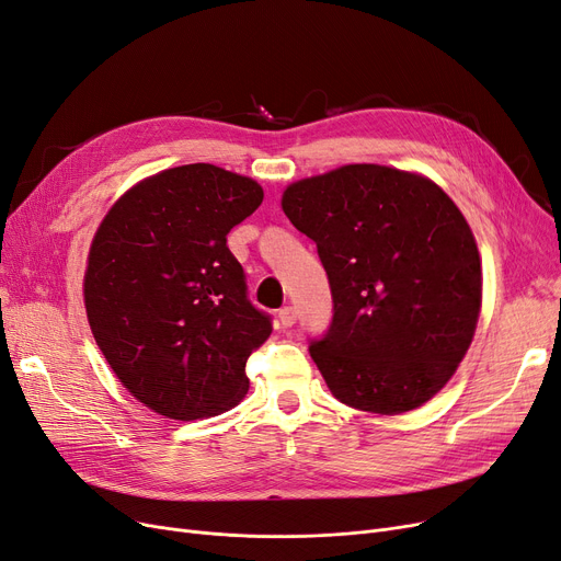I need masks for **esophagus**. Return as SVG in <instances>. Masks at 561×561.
<instances>
[{
    "label": "esophagus",
    "instance_id": "esophagus-1",
    "mask_svg": "<svg viewBox=\"0 0 561 561\" xmlns=\"http://www.w3.org/2000/svg\"><path fill=\"white\" fill-rule=\"evenodd\" d=\"M277 319H279L282 328H291V325L296 323L298 314H296V309H294V307H284V309H279V314H277Z\"/></svg>",
    "mask_w": 561,
    "mask_h": 561
}]
</instances>
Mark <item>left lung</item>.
I'll return each mask as SVG.
<instances>
[{"label": "left lung", "mask_w": 561, "mask_h": 561, "mask_svg": "<svg viewBox=\"0 0 561 561\" xmlns=\"http://www.w3.org/2000/svg\"><path fill=\"white\" fill-rule=\"evenodd\" d=\"M282 210L317 242L333 291L328 335L309 346L333 396L398 416L450 381L483 302L471 228L437 182L346 163L288 184Z\"/></svg>", "instance_id": "obj_1"}]
</instances>
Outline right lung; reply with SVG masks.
<instances>
[{"instance_id": "obj_1", "label": "right lung", "mask_w": 561, "mask_h": 561, "mask_svg": "<svg viewBox=\"0 0 561 561\" xmlns=\"http://www.w3.org/2000/svg\"><path fill=\"white\" fill-rule=\"evenodd\" d=\"M261 201L256 180L186 163L136 182L96 228L82 279L92 335L159 416H217L247 396L244 363L273 325L247 300L226 236Z\"/></svg>"}]
</instances>
